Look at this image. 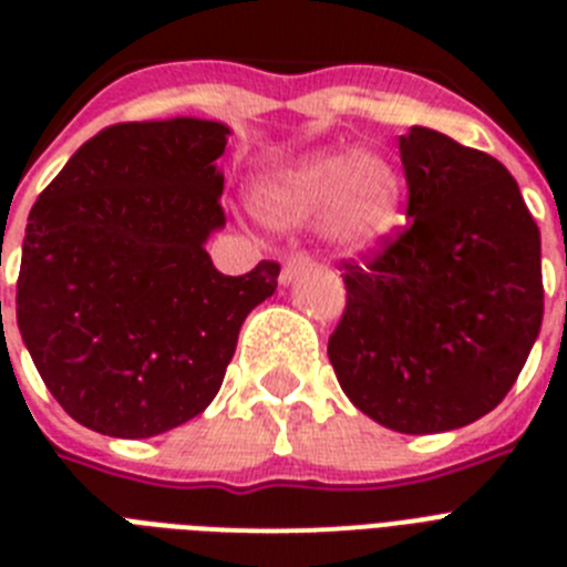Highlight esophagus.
<instances>
[{
  "mask_svg": "<svg viewBox=\"0 0 567 567\" xmlns=\"http://www.w3.org/2000/svg\"><path fill=\"white\" fill-rule=\"evenodd\" d=\"M309 264H312V260H309L307 252L289 255V258L284 260V269H280V284H284V287H287V284H292L295 275H298L300 269H307Z\"/></svg>",
  "mask_w": 567,
  "mask_h": 567,
  "instance_id": "esophagus-1",
  "label": "esophagus"
}]
</instances>
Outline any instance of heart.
Listing matches in <instances>:
<instances>
[{
	"instance_id": "b5f03b06",
	"label": "heart",
	"mask_w": 567,
	"mask_h": 567,
	"mask_svg": "<svg viewBox=\"0 0 567 567\" xmlns=\"http://www.w3.org/2000/svg\"><path fill=\"white\" fill-rule=\"evenodd\" d=\"M252 207L275 229L320 218L334 247L369 252L398 229L403 184L380 155L329 150L267 175L255 187Z\"/></svg>"
}]
</instances>
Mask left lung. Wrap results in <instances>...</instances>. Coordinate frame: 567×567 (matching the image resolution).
Masks as SVG:
<instances>
[{
    "instance_id": "1",
    "label": "left lung",
    "mask_w": 567,
    "mask_h": 567,
    "mask_svg": "<svg viewBox=\"0 0 567 567\" xmlns=\"http://www.w3.org/2000/svg\"><path fill=\"white\" fill-rule=\"evenodd\" d=\"M409 227L343 260L329 360L346 398L400 434L497 409L543 327V255L514 175L429 127L400 135Z\"/></svg>"
}]
</instances>
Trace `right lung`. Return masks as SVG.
<instances>
[{
	"mask_svg": "<svg viewBox=\"0 0 567 567\" xmlns=\"http://www.w3.org/2000/svg\"><path fill=\"white\" fill-rule=\"evenodd\" d=\"M204 118L113 124L73 153L28 215L17 323L44 385L76 423L142 440L202 414L240 323L280 264L224 275L204 249L227 224Z\"/></svg>",
	"mask_w": 567,
	"mask_h": 567,
	"instance_id": "right-lung-1",
	"label": "right lung"
}]
</instances>
